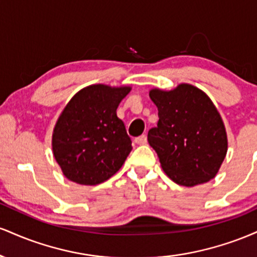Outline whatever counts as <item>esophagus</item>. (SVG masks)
I'll use <instances>...</instances> for the list:
<instances>
[{"instance_id": "1", "label": "esophagus", "mask_w": 257, "mask_h": 257, "mask_svg": "<svg viewBox=\"0 0 257 257\" xmlns=\"http://www.w3.org/2000/svg\"><path fill=\"white\" fill-rule=\"evenodd\" d=\"M135 143L138 144V145H145L147 143V137L146 135H141V137H138L135 139Z\"/></svg>"}]
</instances>
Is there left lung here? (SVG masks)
<instances>
[{
  "label": "left lung",
  "mask_w": 257,
  "mask_h": 257,
  "mask_svg": "<svg viewBox=\"0 0 257 257\" xmlns=\"http://www.w3.org/2000/svg\"><path fill=\"white\" fill-rule=\"evenodd\" d=\"M150 98L157 106L159 119L147 140L157 152L162 169L186 187L214 179L228 143L223 120L210 98L188 83L172 90L153 88Z\"/></svg>",
  "instance_id": "8db88e82"
}]
</instances>
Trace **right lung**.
<instances>
[{"mask_svg":"<svg viewBox=\"0 0 257 257\" xmlns=\"http://www.w3.org/2000/svg\"><path fill=\"white\" fill-rule=\"evenodd\" d=\"M131 90L128 85L91 84L67 102L52 135L53 155L67 179L98 185L122 168L133 147L116 111Z\"/></svg>","mask_w":257,"mask_h":257,"instance_id":"obj_1","label":"right lung"}]
</instances>
